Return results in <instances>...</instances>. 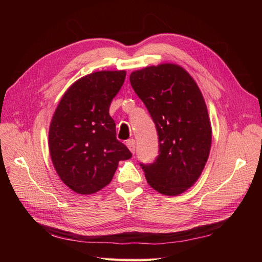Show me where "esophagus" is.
<instances>
[{"label": "esophagus", "instance_id": "34e87169", "mask_svg": "<svg viewBox=\"0 0 262 262\" xmlns=\"http://www.w3.org/2000/svg\"><path fill=\"white\" fill-rule=\"evenodd\" d=\"M126 145L128 146V148L130 149L132 153H135V148H136V142H135V140H133V138H130V140H128L126 142Z\"/></svg>", "mask_w": 262, "mask_h": 262}]
</instances>
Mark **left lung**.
Returning <instances> with one entry per match:
<instances>
[{
  "instance_id": "8db88e82",
  "label": "left lung",
  "mask_w": 262,
  "mask_h": 262,
  "mask_svg": "<svg viewBox=\"0 0 262 262\" xmlns=\"http://www.w3.org/2000/svg\"><path fill=\"white\" fill-rule=\"evenodd\" d=\"M129 81L159 136V155L152 163L142 162V169L153 189L177 196L197 181L209 155L211 127L203 94L174 64L133 72Z\"/></svg>"
}]
</instances>
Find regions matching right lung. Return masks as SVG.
<instances>
[{
    "label": "right lung",
    "mask_w": 262,
    "mask_h": 262,
    "mask_svg": "<svg viewBox=\"0 0 262 262\" xmlns=\"http://www.w3.org/2000/svg\"><path fill=\"white\" fill-rule=\"evenodd\" d=\"M125 71L94 72L65 92L49 128V151L60 179L81 194L99 191L113 180L119 161L132 158L116 137L109 107Z\"/></svg>",
    "instance_id": "add662e5"
}]
</instances>
